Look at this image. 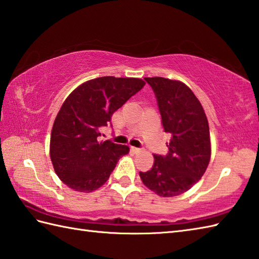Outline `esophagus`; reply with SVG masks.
<instances>
[{"instance_id": "obj_1", "label": "esophagus", "mask_w": 259, "mask_h": 259, "mask_svg": "<svg viewBox=\"0 0 259 259\" xmlns=\"http://www.w3.org/2000/svg\"><path fill=\"white\" fill-rule=\"evenodd\" d=\"M131 150H133L135 153H139L142 149L141 148H136V147H131Z\"/></svg>"}]
</instances>
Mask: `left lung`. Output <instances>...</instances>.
<instances>
[{
	"instance_id": "8db88e82",
	"label": "left lung",
	"mask_w": 259,
	"mask_h": 259,
	"mask_svg": "<svg viewBox=\"0 0 259 259\" xmlns=\"http://www.w3.org/2000/svg\"><path fill=\"white\" fill-rule=\"evenodd\" d=\"M155 92L164 133L171 136L166 156L153 155L149 171H140L148 188L162 197L190 189L210 160V135L205 111L188 87L160 76L145 78Z\"/></svg>"
}]
</instances>
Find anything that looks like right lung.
<instances>
[{
  "label": "right lung",
  "instance_id": "add662e5",
  "mask_svg": "<svg viewBox=\"0 0 259 259\" xmlns=\"http://www.w3.org/2000/svg\"><path fill=\"white\" fill-rule=\"evenodd\" d=\"M145 84L141 79L102 76L81 84L65 99L54 120L50 157L58 177L71 189H98L129 152L125 145L99 141L100 128Z\"/></svg>",
  "mask_w": 259,
  "mask_h": 259
}]
</instances>
